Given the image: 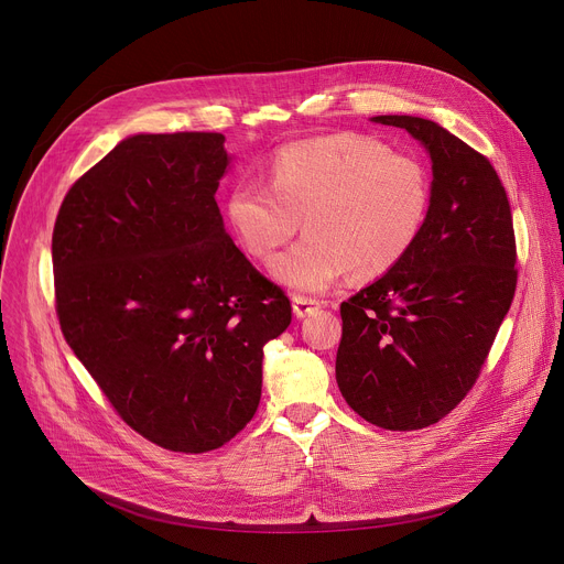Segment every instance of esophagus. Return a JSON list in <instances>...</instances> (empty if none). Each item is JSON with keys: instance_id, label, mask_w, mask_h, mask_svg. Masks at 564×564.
Wrapping results in <instances>:
<instances>
[{"instance_id": "1", "label": "esophagus", "mask_w": 564, "mask_h": 564, "mask_svg": "<svg viewBox=\"0 0 564 564\" xmlns=\"http://www.w3.org/2000/svg\"><path fill=\"white\" fill-rule=\"evenodd\" d=\"M292 307H294V314H296L299 318H303V316H307V314L316 312V310L321 307V301H316V299H310V296H301V294H296V296L292 299Z\"/></svg>"}]
</instances>
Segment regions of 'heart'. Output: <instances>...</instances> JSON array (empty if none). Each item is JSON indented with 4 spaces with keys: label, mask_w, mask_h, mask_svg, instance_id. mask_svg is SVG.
<instances>
[{
    "label": "heart",
    "mask_w": 564,
    "mask_h": 564,
    "mask_svg": "<svg viewBox=\"0 0 564 564\" xmlns=\"http://www.w3.org/2000/svg\"><path fill=\"white\" fill-rule=\"evenodd\" d=\"M431 203V174L420 158L348 131L281 147L268 185L231 187L227 218L238 243L261 261L303 220L307 234L272 263V274L296 292H324L348 270L377 279L397 268L417 246Z\"/></svg>",
    "instance_id": "obj_1"
}]
</instances>
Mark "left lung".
I'll return each mask as SVG.
<instances>
[{
  "instance_id": "8db88e82",
  "label": "left lung",
  "mask_w": 564,
  "mask_h": 564,
  "mask_svg": "<svg viewBox=\"0 0 564 564\" xmlns=\"http://www.w3.org/2000/svg\"><path fill=\"white\" fill-rule=\"evenodd\" d=\"M431 153L433 203L411 254L341 303L337 383L386 431L446 417L475 386L518 285L511 205L489 163L444 127L377 116Z\"/></svg>"
}]
</instances>
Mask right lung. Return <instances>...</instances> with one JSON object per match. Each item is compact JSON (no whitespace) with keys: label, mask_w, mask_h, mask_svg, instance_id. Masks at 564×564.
<instances>
[{"label":"right lung","mask_w":564,"mask_h":564,"mask_svg":"<svg viewBox=\"0 0 564 564\" xmlns=\"http://www.w3.org/2000/svg\"><path fill=\"white\" fill-rule=\"evenodd\" d=\"M225 135L122 140L66 192L53 227L59 328L120 420L174 453L227 444L261 401L283 288L225 231Z\"/></svg>","instance_id":"right-lung-1"}]
</instances>
